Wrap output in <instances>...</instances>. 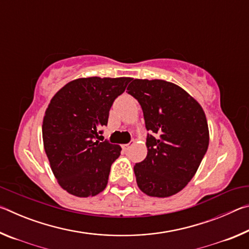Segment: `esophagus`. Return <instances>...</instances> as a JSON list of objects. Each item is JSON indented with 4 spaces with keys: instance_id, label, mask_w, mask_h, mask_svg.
Wrapping results in <instances>:
<instances>
[{
    "instance_id": "34e87169",
    "label": "esophagus",
    "mask_w": 249,
    "mask_h": 249,
    "mask_svg": "<svg viewBox=\"0 0 249 249\" xmlns=\"http://www.w3.org/2000/svg\"><path fill=\"white\" fill-rule=\"evenodd\" d=\"M122 147H123V149H124L125 151H127V150L130 149V147H132V144H126V145H123Z\"/></svg>"
}]
</instances>
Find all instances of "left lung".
I'll return each mask as SVG.
<instances>
[{"label":"left lung","instance_id":"1","mask_svg":"<svg viewBox=\"0 0 249 249\" xmlns=\"http://www.w3.org/2000/svg\"><path fill=\"white\" fill-rule=\"evenodd\" d=\"M127 93L141 104L147 153L134 166L137 185L149 196L167 197L182 190L209 147L203 108L192 96L165 80L133 79Z\"/></svg>","mask_w":249,"mask_h":249}]
</instances>
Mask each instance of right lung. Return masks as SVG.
<instances>
[{
  "label": "right lung",
  "mask_w": 249,
  "mask_h": 249,
  "mask_svg": "<svg viewBox=\"0 0 249 249\" xmlns=\"http://www.w3.org/2000/svg\"><path fill=\"white\" fill-rule=\"evenodd\" d=\"M132 78H81L61 88L50 101L43 121L46 155L62 189L80 197L107 188L119 145L98 140L114 100Z\"/></svg>",
  "instance_id": "right-lung-1"
}]
</instances>
